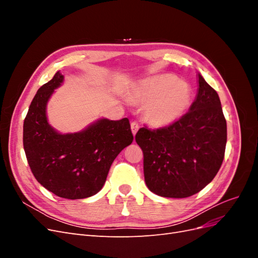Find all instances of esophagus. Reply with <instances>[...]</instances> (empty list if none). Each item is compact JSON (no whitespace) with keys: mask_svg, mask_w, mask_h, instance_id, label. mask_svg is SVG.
Returning a JSON list of instances; mask_svg holds the SVG:
<instances>
[{"mask_svg":"<svg viewBox=\"0 0 258 258\" xmlns=\"http://www.w3.org/2000/svg\"><path fill=\"white\" fill-rule=\"evenodd\" d=\"M139 123L137 122V121H134V122H131V131H132V134H134V136H136V134L138 132V130H139Z\"/></svg>","mask_w":258,"mask_h":258,"instance_id":"obj_1","label":"esophagus"}]
</instances>
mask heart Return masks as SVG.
<instances>
[{
  "instance_id": "obj_1",
  "label": "heart",
  "mask_w": 258,
  "mask_h": 258,
  "mask_svg": "<svg viewBox=\"0 0 258 258\" xmlns=\"http://www.w3.org/2000/svg\"><path fill=\"white\" fill-rule=\"evenodd\" d=\"M132 99L145 104L143 116L152 127L162 128L174 123L188 111L192 91L188 83L172 74L147 77L132 88Z\"/></svg>"
}]
</instances>
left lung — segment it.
I'll return each mask as SVG.
<instances>
[{"instance_id": "obj_1", "label": "left lung", "mask_w": 258, "mask_h": 258, "mask_svg": "<svg viewBox=\"0 0 258 258\" xmlns=\"http://www.w3.org/2000/svg\"><path fill=\"white\" fill-rule=\"evenodd\" d=\"M198 84L196 99L182 118L165 128H141L136 135L144 155L145 183L158 196H192L222 166L227 124L221 100L200 73Z\"/></svg>"}]
</instances>
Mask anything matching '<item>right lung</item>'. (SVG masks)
Returning <instances> with one entry per match:
<instances>
[{
	"instance_id": "obj_1",
	"label": "right lung",
	"mask_w": 258,
	"mask_h": 258,
	"mask_svg": "<svg viewBox=\"0 0 258 258\" xmlns=\"http://www.w3.org/2000/svg\"><path fill=\"white\" fill-rule=\"evenodd\" d=\"M64 76L59 71L37 90L23 122V148L37 182L56 196L84 199L102 188L114 159L134 141L128 118H101L74 134H60L46 107Z\"/></svg>"
}]
</instances>
